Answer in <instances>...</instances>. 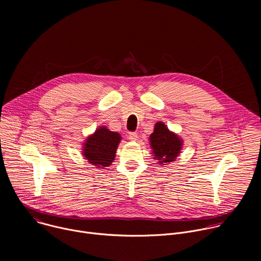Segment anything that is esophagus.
Masks as SVG:
<instances>
[{"mask_svg":"<svg viewBox=\"0 0 261 261\" xmlns=\"http://www.w3.org/2000/svg\"><path fill=\"white\" fill-rule=\"evenodd\" d=\"M137 138H138V135H137L136 132H130L129 133V139L131 141H135V140H137Z\"/></svg>","mask_w":261,"mask_h":261,"instance_id":"1","label":"esophagus"}]
</instances>
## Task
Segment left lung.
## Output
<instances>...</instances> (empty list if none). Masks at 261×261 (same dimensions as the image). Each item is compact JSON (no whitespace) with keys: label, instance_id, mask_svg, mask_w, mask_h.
Returning <instances> with one entry per match:
<instances>
[{"label":"left lung","instance_id":"left-lung-1","mask_svg":"<svg viewBox=\"0 0 261 261\" xmlns=\"http://www.w3.org/2000/svg\"><path fill=\"white\" fill-rule=\"evenodd\" d=\"M150 142L154 159L163 165L176 159L182 145V140L175 133L169 131L162 122L156 123L154 132L150 136Z\"/></svg>","mask_w":261,"mask_h":261}]
</instances>
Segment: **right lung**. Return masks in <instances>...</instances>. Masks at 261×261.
Wrapping results in <instances>:
<instances>
[{"label": "right lung", "instance_id": "add662e5", "mask_svg": "<svg viewBox=\"0 0 261 261\" xmlns=\"http://www.w3.org/2000/svg\"><path fill=\"white\" fill-rule=\"evenodd\" d=\"M121 139L119 133L110 131L106 127H99L94 134L86 139L83 155L89 163L97 168L107 167L115 160Z\"/></svg>", "mask_w": 261, "mask_h": 261}]
</instances>
